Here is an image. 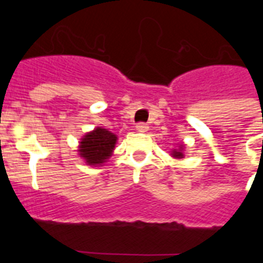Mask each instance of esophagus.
Instances as JSON below:
<instances>
[{
  "mask_svg": "<svg viewBox=\"0 0 263 263\" xmlns=\"http://www.w3.org/2000/svg\"><path fill=\"white\" fill-rule=\"evenodd\" d=\"M137 130H138V132H147L148 130V126L146 124H143V122H139V124H137Z\"/></svg>",
  "mask_w": 263,
  "mask_h": 263,
  "instance_id": "esophagus-1",
  "label": "esophagus"
}]
</instances>
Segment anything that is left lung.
Returning <instances> with one entry per match:
<instances>
[{
    "instance_id": "1",
    "label": "left lung",
    "mask_w": 263,
    "mask_h": 263,
    "mask_svg": "<svg viewBox=\"0 0 263 263\" xmlns=\"http://www.w3.org/2000/svg\"><path fill=\"white\" fill-rule=\"evenodd\" d=\"M171 155H173L174 158H176V159H182V158H184V154H183V146H180L179 150H174V152L171 153Z\"/></svg>"
}]
</instances>
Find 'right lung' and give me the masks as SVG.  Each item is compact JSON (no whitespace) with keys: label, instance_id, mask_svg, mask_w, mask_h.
<instances>
[{"label":"right lung","instance_id":"1","mask_svg":"<svg viewBox=\"0 0 263 263\" xmlns=\"http://www.w3.org/2000/svg\"><path fill=\"white\" fill-rule=\"evenodd\" d=\"M116 142L117 136L115 133L104 127H96L81 138L79 155L89 166H101L111 155Z\"/></svg>","mask_w":263,"mask_h":263}]
</instances>
